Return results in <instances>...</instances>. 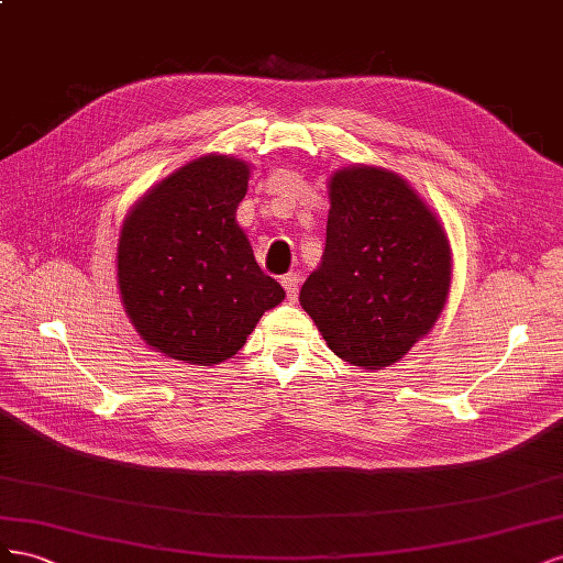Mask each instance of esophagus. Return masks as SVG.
<instances>
[{
  "label": "esophagus",
  "mask_w": 563,
  "mask_h": 563,
  "mask_svg": "<svg viewBox=\"0 0 563 563\" xmlns=\"http://www.w3.org/2000/svg\"><path fill=\"white\" fill-rule=\"evenodd\" d=\"M280 283H283V287H285L287 299L295 301L297 295H299V276H297V273H287V276L280 278Z\"/></svg>",
  "instance_id": "1"
}]
</instances>
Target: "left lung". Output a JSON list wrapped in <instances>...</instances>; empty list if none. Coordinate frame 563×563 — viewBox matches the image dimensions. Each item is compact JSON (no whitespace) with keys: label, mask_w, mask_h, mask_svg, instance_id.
I'll return each mask as SVG.
<instances>
[{"label":"left lung","mask_w":563,"mask_h":563,"mask_svg":"<svg viewBox=\"0 0 563 563\" xmlns=\"http://www.w3.org/2000/svg\"><path fill=\"white\" fill-rule=\"evenodd\" d=\"M325 250L299 303L336 358L394 365L431 332L453 283L437 212L387 167L349 165L328 179Z\"/></svg>","instance_id":"left-lung-1"}]
</instances>
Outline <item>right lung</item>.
Wrapping results in <instances>:
<instances>
[{
    "label": "right lung",
    "mask_w": 563,
    "mask_h": 563,
    "mask_svg": "<svg viewBox=\"0 0 563 563\" xmlns=\"http://www.w3.org/2000/svg\"><path fill=\"white\" fill-rule=\"evenodd\" d=\"M247 181L245 159L207 153L151 186L122 221V307L141 340L167 358L229 361L285 299L235 219Z\"/></svg>",
    "instance_id": "add662e5"
}]
</instances>
